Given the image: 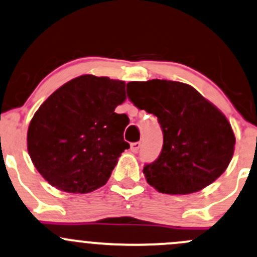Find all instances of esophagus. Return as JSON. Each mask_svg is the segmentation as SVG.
<instances>
[{"label":"esophagus","mask_w":257,"mask_h":257,"mask_svg":"<svg viewBox=\"0 0 257 257\" xmlns=\"http://www.w3.org/2000/svg\"><path fill=\"white\" fill-rule=\"evenodd\" d=\"M140 147H142V143L140 142H136V143H132L131 144V150L133 151V153H138L140 149Z\"/></svg>","instance_id":"34e87169"}]
</instances>
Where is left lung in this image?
Masks as SVG:
<instances>
[{
	"instance_id": "obj_1",
	"label": "left lung",
	"mask_w": 257,
	"mask_h": 257,
	"mask_svg": "<svg viewBox=\"0 0 257 257\" xmlns=\"http://www.w3.org/2000/svg\"><path fill=\"white\" fill-rule=\"evenodd\" d=\"M129 99L158 117L160 156L145 165L148 183L166 194L198 192L214 182L234 155L235 136L225 115L192 86L177 81H133Z\"/></svg>"
}]
</instances>
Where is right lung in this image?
I'll list each match as a JSON object with an SVG mask.
<instances>
[{
    "label": "right lung",
    "mask_w": 257,
    "mask_h": 257,
    "mask_svg": "<svg viewBox=\"0 0 257 257\" xmlns=\"http://www.w3.org/2000/svg\"><path fill=\"white\" fill-rule=\"evenodd\" d=\"M125 82L82 75L59 87L34 113L27 148L36 169L58 190L88 193L106 185L129 144L123 133Z\"/></svg>",
    "instance_id": "add662e5"
}]
</instances>
